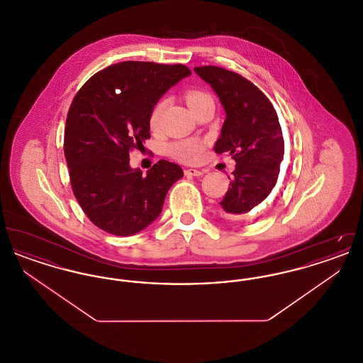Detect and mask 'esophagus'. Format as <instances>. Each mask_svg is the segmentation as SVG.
Here are the masks:
<instances>
[{
    "mask_svg": "<svg viewBox=\"0 0 363 363\" xmlns=\"http://www.w3.org/2000/svg\"><path fill=\"white\" fill-rule=\"evenodd\" d=\"M204 173H206V170H197V169H186L185 170L186 177H200Z\"/></svg>",
    "mask_w": 363,
    "mask_h": 363,
    "instance_id": "obj_1",
    "label": "esophagus"
}]
</instances>
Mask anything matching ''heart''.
Returning <instances> with one entry per match:
<instances>
[{
  "label": "heart",
  "instance_id": "obj_1",
  "mask_svg": "<svg viewBox=\"0 0 363 363\" xmlns=\"http://www.w3.org/2000/svg\"><path fill=\"white\" fill-rule=\"evenodd\" d=\"M185 101H186V104L191 108L193 113L199 107H201L203 104H213L211 95L204 92V91H200V89H190V91H188L185 94ZM164 107H166V99L164 98L159 99L154 104V107L150 113V120H148L150 126L152 129H156L159 126ZM203 150H204V144L197 138H185V140L174 141L169 145L170 156H173L174 159H177L178 162L189 163V164L190 163H196L200 159V156L203 154Z\"/></svg>",
  "mask_w": 363,
  "mask_h": 363
}]
</instances>
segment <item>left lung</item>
<instances>
[{"instance_id":"left-lung-1","label":"left lung","mask_w":363,"mask_h":363,"mask_svg":"<svg viewBox=\"0 0 363 363\" xmlns=\"http://www.w3.org/2000/svg\"><path fill=\"white\" fill-rule=\"evenodd\" d=\"M194 72L211 84L225 111V120L213 150L230 154L235 170L220 201L228 219L253 216L277 185L284 155V140L271 101L252 82L231 70L206 65Z\"/></svg>"}]
</instances>
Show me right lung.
<instances>
[{
    "instance_id": "right-lung-1",
    "label": "right lung",
    "mask_w": 363,
    "mask_h": 363,
    "mask_svg": "<svg viewBox=\"0 0 363 363\" xmlns=\"http://www.w3.org/2000/svg\"><path fill=\"white\" fill-rule=\"evenodd\" d=\"M182 64L125 61L95 73L70 104L64 154L70 185L86 218L106 233L138 234L160 215L182 169L159 160L147 175L129 166V154L150 135L159 98L189 76Z\"/></svg>"
}]
</instances>
